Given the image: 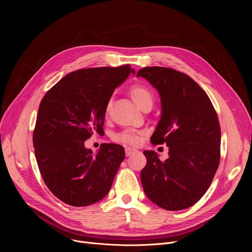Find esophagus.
<instances>
[{"label": "esophagus", "instance_id": "obj_1", "mask_svg": "<svg viewBox=\"0 0 252 252\" xmlns=\"http://www.w3.org/2000/svg\"><path fill=\"white\" fill-rule=\"evenodd\" d=\"M134 153H137V150L132 149V148H126V157H128V156H130V155H132Z\"/></svg>", "mask_w": 252, "mask_h": 252}]
</instances>
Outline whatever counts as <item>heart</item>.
Wrapping results in <instances>:
<instances>
[{
    "label": "heart",
    "instance_id": "b5f03b06",
    "mask_svg": "<svg viewBox=\"0 0 252 252\" xmlns=\"http://www.w3.org/2000/svg\"><path fill=\"white\" fill-rule=\"evenodd\" d=\"M130 96L133 99V101L136 103V105L140 109L147 104H153V94L152 92L145 86L141 85H135L133 86L129 91ZM111 102L107 103L106 111L109 110ZM115 139L120 142L124 143H129V145H136L139 140V136L137 134H130L127 132H122L115 136Z\"/></svg>",
    "mask_w": 252,
    "mask_h": 252
}]
</instances>
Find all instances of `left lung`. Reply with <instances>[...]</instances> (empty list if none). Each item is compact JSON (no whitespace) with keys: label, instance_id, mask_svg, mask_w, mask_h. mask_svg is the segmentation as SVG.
Listing matches in <instances>:
<instances>
[{"label":"left lung","instance_id":"8db88e82","mask_svg":"<svg viewBox=\"0 0 252 252\" xmlns=\"http://www.w3.org/2000/svg\"><path fill=\"white\" fill-rule=\"evenodd\" d=\"M160 96L161 116L151 137L165 142L168 158L161 161L145 151L140 172L147 196L166 210H182L197 202L208 189L220 159V126L205 92L188 75L163 66L137 71Z\"/></svg>","mask_w":252,"mask_h":252}]
</instances>
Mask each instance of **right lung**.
Returning a JSON list of instances; mask_svg holds the SVG:
<instances>
[{
	"mask_svg": "<svg viewBox=\"0 0 252 252\" xmlns=\"http://www.w3.org/2000/svg\"><path fill=\"white\" fill-rule=\"evenodd\" d=\"M135 71L129 64L69 73L43 97L32 135L34 155L49 189L71 206H87L110 191L125 150L102 143L96 154L85 141L102 126L116 88Z\"/></svg>",
	"mask_w": 252,
	"mask_h": 252,
	"instance_id": "add662e5",
	"label": "right lung"
}]
</instances>
